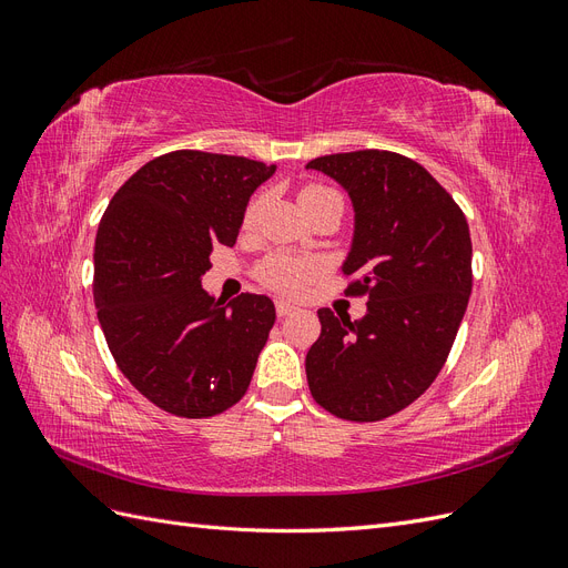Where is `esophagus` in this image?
I'll return each instance as SVG.
<instances>
[{"mask_svg": "<svg viewBox=\"0 0 568 568\" xmlns=\"http://www.w3.org/2000/svg\"><path fill=\"white\" fill-rule=\"evenodd\" d=\"M298 307L294 305V303H288V301H277V315L280 317H286V315H291V313H296Z\"/></svg>", "mask_w": 568, "mask_h": 568, "instance_id": "1", "label": "esophagus"}]
</instances>
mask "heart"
<instances>
[{
	"mask_svg": "<svg viewBox=\"0 0 568 568\" xmlns=\"http://www.w3.org/2000/svg\"><path fill=\"white\" fill-rule=\"evenodd\" d=\"M334 194L332 189H324V186H305L301 192V203L305 201H313L320 196H329ZM257 213V201H253L246 211V225H251L253 217ZM315 265L305 263V261H296V257H286V255H277V257H270V261L263 265L261 270V277L265 284H270L272 288H280V291H288V294H296L301 291L307 280L313 277Z\"/></svg>",
	"mask_w": 568,
	"mask_h": 568,
	"instance_id": "b5f03b06",
	"label": "heart"
}]
</instances>
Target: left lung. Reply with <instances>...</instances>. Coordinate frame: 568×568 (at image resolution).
I'll use <instances>...</instances> for the list:
<instances>
[{
  "label": "left lung",
  "mask_w": 568,
  "mask_h": 568,
  "mask_svg": "<svg viewBox=\"0 0 568 568\" xmlns=\"http://www.w3.org/2000/svg\"><path fill=\"white\" fill-rule=\"evenodd\" d=\"M353 203L341 272L367 296L365 317L317 311L305 355L313 398L351 422H379L434 384L471 294V236L453 196L412 159L365 149L307 163Z\"/></svg>",
  "instance_id": "8db88e82"
}]
</instances>
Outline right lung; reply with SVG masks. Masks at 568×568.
<instances>
[{
	"label": "right lung",
	"instance_id": "1",
	"mask_svg": "<svg viewBox=\"0 0 568 568\" xmlns=\"http://www.w3.org/2000/svg\"><path fill=\"white\" fill-rule=\"evenodd\" d=\"M277 165L205 151L149 161L118 189L94 239V305L109 351L153 405L186 419L242 400L274 324L267 296L201 288L234 246L251 194Z\"/></svg>",
	"mask_w": 568,
	"mask_h": 568
}]
</instances>
